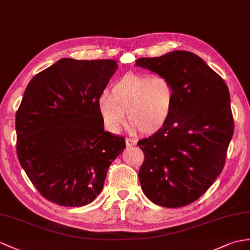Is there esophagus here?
Returning a JSON list of instances; mask_svg holds the SVG:
<instances>
[{
  "mask_svg": "<svg viewBox=\"0 0 250 250\" xmlns=\"http://www.w3.org/2000/svg\"><path fill=\"white\" fill-rule=\"evenodd\" d=\"M125 142H126V145L128 146V147H130V146H133V145H136V140H133V139H130V138H126V140H125Z\"/></svg>",
  "mask_w": 250,
  "mask_h": 250,
  "instance_id": "esophagus-1",
  "label": "esophagus"
}]
</instances>
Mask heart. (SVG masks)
Returning a JSON list of instances; mask_svg holds the SVG:
<instances>
[{
	"label": "heart",
	"instance_id": "heart-1",
	"mask_svg": "<svg viewBox=\"0 0 250 250\" xmlns=\"http://www.w3.org/2000/svg\"><path fill=\"white\" fill-rule=\"evenodd\" d=\"M175 91L163 75L128 72L115 81L108 93L97 101V110L105 128L119 133L126 114L132 130L150 135L167 123L173 112Z\"/></svg>",
	"mask_w": 250,
	"mask_h": 250
}]
</instances>
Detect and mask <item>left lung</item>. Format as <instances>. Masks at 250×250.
Wrapping results in <instances>:
<instances>
[{
    "label": "left lung",
    "instance_id": "1",
    "mask_svg": "<svg viewBox=\"0 0 250 250\" xmlns=\"http://www.w3.org/2000/svg\"><path fill=\"white\" fill-rule=\"evenodd\" d=\"M136 65L167 77L175 91L171 118L140 140L142 191L154 204L179 208L195 202L221 174L234 123L227 84L197 55L173 51Z\"/></svg>",
    "mask_w": 250,
    "mask_h": 250
}]
</instances>
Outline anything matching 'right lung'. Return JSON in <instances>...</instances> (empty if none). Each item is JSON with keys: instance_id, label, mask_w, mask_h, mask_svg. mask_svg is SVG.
Wrapping results in <instances>:
<instances>
[{"instance_id": "add662e5", "label": "right lung", "mask_w": 250, "mask_h": 250, "mask_svg": "<svg viewBox=\"0 0 250 250\" xmlns=\"http://www.w3.org/2000/svg\"><path fill=\"white\" fill-rule=\"evenodd\" d=\"M117 69V60L62 58L27 84L16 114L18 159L52 203H92L126 148L123 137L105 131L97 110Z\"/></svg>"}]
</instances>
